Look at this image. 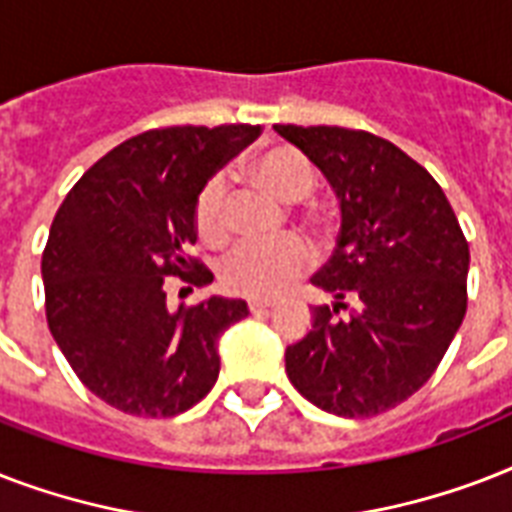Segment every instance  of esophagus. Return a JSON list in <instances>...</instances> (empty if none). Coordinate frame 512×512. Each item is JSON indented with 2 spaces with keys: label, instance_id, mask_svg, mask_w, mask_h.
<instances>
[{
  "label": "esophagus",
  "instance_id": "34e87169",
  "mask_svg": "<svg viewBox=\"0 0 512 512\" xmlns=\"http://www.w3.org/2000/svg\"><path fill=\"white\" fill-rule=\"evenodd\" d=\"M273 305H276V303H271V300H260V297H252V300H249V311L265 313V311H271Z\"/></svg>",
  "mask_w": 512,
  "mask_h": 512
}]
</instances>
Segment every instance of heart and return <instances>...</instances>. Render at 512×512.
Listing matches in <instances>:
<instances>
[{
    "mask_svg": "<svg viewBox=\"0 0 512 512\" xmlns=\"http://www.w3.org/2000/svg\"><path fill=\"white\" fill-rule=\"evenodd\" d=\"M249 175L255 177L276 199L297 204L316 191V170L303 154L292 148H273L249 162ZM228 188L220 175H212L201 185L193 204V225L207 244H220L228 233L225 220ZM311 263V249L297 236H284L276 241H247L233 249L223 260L220 279L225 289L236 295L273 297L287 289Z\"/></svg>",
    "mask_w": 512,
    "mask_h": 512,
    "instance_id": "heart-1",
    "label": "heart"
}]
</instances>
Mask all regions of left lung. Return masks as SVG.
<instances>
[{
    "instance_id": "8db88e82",
    "label": "left lung",
    "mask_w": 512,
    "mask_h": 512,
    "mask_svg": "<svg viewBox=\"0 0 512 512\" xmlns=\"http://www.w3.org/2000/svg\"><path fill=\"white\" fill-rule=\"evenodd\" d=\"M273 130L340 201L337 247L311 279L335 303L316 305L308 335L284 353L289 382L329 414L388 412L430 380L465 319L468 241L441 185L390 140L345 127ZM340 307L349 316L337 320Z\"/></svg>"
}]
</instances>
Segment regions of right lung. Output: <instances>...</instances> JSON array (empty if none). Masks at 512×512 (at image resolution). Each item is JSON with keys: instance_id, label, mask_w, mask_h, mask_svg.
<instances>
[{"instance_id": "add662e5", "label": "right lung", "mask_w": 512, "mask_h": 512, "mask_svg": "<svg viewBox=\"0 0 512 512\" xmlns=\"http://www.w3.org/2000/svg\"><path fill=\"white\" fill-rule=\"evenodd\" d=\"M257 135L252 124L143 132L92 164L52 220L42 255L47 324L76 377L119 412L175 417L217 382V342L247 303L212 295L170 311L164 279L212 281L188 257L193 204Z\"/></svg>"}]
</instances>
